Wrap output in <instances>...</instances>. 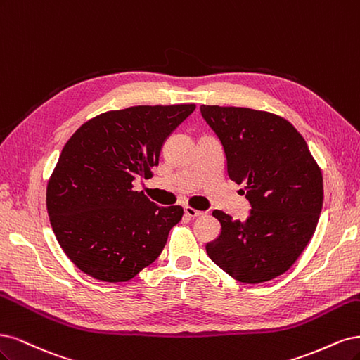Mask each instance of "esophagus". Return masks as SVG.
<instances>
[{"instance_id":"obj_1","label":"esophagus","mask_w":360,"mask_h":360,"mask_svg":"<svg viewBox=\"0 0 360 360\" xmlns=\"http://www.w3.org/2000/svg\"><path fill=\"white\" fill-rule=\"evenodd\" d=\"M184 211H185V215L190 217V218H197V217H202V215L205 214L203 211L194 210V207H191V206H185V207H184Z\"/></svg>"}]
</instances>
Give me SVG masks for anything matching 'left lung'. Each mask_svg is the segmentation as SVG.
<instances>
[{
    "label": "left lung",
    "mask_w": 360,
    "mask_h": 360,
    "mask_svg": "<svg viewBox=\"0 0 360 360\" xmlns=\"http://www.w3.org/2000/svg\"><path fill=\"white\" fill-rule=\"evenodd\" d=\"M224 146L229 178L245 184V221L215 210L221 233L207 256L245 284L274 280L292 268L314 235L323 205V176L295 127L280 115L250 108H200Z\"/></svg>",
    "instance_id": "obj_1"
}]
</instances>
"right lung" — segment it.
Instances as JSON below:
<instances>
[{
    "instance_id": "add662e5",
    "label": "right lung",
    "mask_w": 360,
    "mask_h": 360,
    "mask_svg": "<svg viewBox=\"0 0 360 360\" xmlns=\"http://www.w3.org/2000/svg\"><path fill=\"white\" fill-rule=\"evenodd\" d=\"M195 104L133 106L82 124L46 188L51 226L65 256L104 283L134 278L163 251L182 206H158L133 181L150 178L167 136Z\"/></svg>"
}]
</instances>
